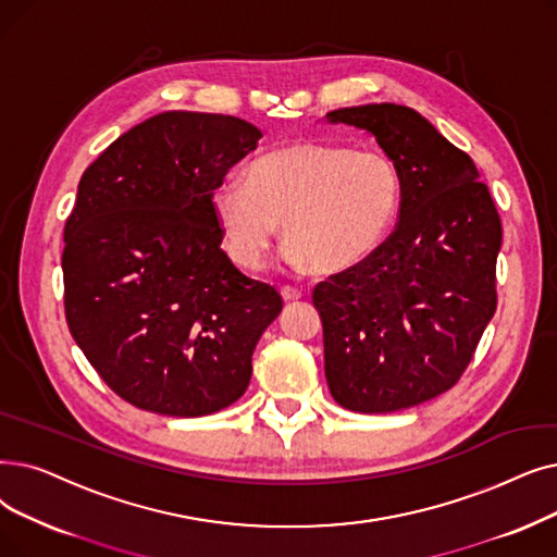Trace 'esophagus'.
I'll return each mask as SVG.
<instances>
[{"instance_id":"esophagus-1","label":"esophagus","mask_w":557,"mask_h":557,"mask_svg":"<svg viewBox=\"0 0 557 557\" xmlns=\"http://www.w3.org/2000/svg\"><path fill=\"white\" fill-rule=\"evenodd\" d=\"M280 294H282V298H284L286 302H294V300H300V298H302L300 288H294V286H282Z\"/></svg>"}]
</instances>
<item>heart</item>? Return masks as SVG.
Wrapping results in <instances>:
<instances>
[{"label": "heart", "instance_id": "obj_1", "mask_svg": "<svg viewBox=\"0 0 557 557\" xmlns=\"http://www.w3.org/2000/svg\"><path fill=\"white\" fill-rule=\"evenodd\" d=\"M400 175L382 152L294 143L250 163L246 184L223 180L211 211L227 255L246 271L265 261L280 223L292 269L338 273L369 257L392 230Z\"/></svg>", "mask_w": 557, "mask_h": 557}]
</instances>
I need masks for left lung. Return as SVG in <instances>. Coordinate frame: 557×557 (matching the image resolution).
Listing matches in <instances>:
<instances>
[{"label": "left lung", "mask_w": 557, "mask_h": 557, "mask_svg": "<svg viewBox=\"0 0 557 557\" xmlns=\"http://www.w3.org/2000/svg\"><path fill=\"white\" fill-rule=\"evenodd\" d=\"M369 132L400 175L394 234L313 288L332 398L386 414L448 392L496 311L500 219L471 157L403 104L325 115Z\"/></svg>", "instance_id": "left-lung-1"}]
</instances>
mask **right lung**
Returning a JSON list of instances; mask_svg holds the SVG:
<instances>
[{
	"instance_id": "obj_1",
	"label": "right lung",
	"mask_w": 557,
	"mask_h": 557,
	"mask_svg": "<svg viewBox=\"0 0 557 557\" xmlns=\"http://www.w3.org/2000/svg\"><path fill=\"white\" fill-rule=\"evenodd\" d=\"M261 132L221 113L165 111L82 175L65 223L72 338L111 389L163 417H207L246 394L277 313L273 286L221 248L211 193Z\"/></svg>"
}]
</instances>
